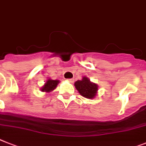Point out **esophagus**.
Segmentation results:
<instances>
[{
    "instance_id": "obj_1",
    "label": "esophagus",
    "mask_w": 146,
    "mask_h": 146,
    "mask_svg": "<svg viewBox=\"0 0 146 146\" xmlns=\"http://www.w3.org/2000/svg\"><path fill=\"white\" fill-rule=\"evenodd\" d=\"M67 81L70 82V83H72V82H73V79H67Z\"/></svg>"
}]
</instances>
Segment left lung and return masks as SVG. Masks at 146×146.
<instances>
[{
    "instance_id": "obj_1",
    "label": "left lung",
    "mask_w": 146,
    "mask_h": 146,
    "mask_svg": "<svg viewBox=\"0 0 146 146\" xmlns=\"http://www.w3.org/2000/svg\"><path fill=\"white\" fill-rule=\"evenodd\" d=\"M74 86L79 93L86 98H94L97 94L98 85L92 83L86 77H84L80 80H77L74 83Z\"/></svg>"
}]
</instances>
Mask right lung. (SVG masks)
<instances>
[{
	"mask_svg": "<svg viewBox=\"0 0 146 146\" xmlns=\"http://www.w3.org/2000/svg\"><path fill=\"white\" fill-rule=\"evenodd\" d=\"M58 80H51V79H48L46 83L44 84V86L41 88V91L44 92H50L55 89L57 86L59 84Z\"/></svg>",
	"mask_w": 146,
	"mask_h": 146,
	"instance_id": "right-lung-1",
	"label": "right lung"
}]
</instances>
